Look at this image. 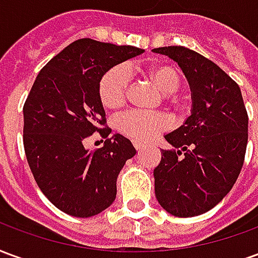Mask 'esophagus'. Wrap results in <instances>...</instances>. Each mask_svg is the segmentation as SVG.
Segmentation results:
<instances>
[{
  "instance_id": "obj_1",
  "label": "esophagus",
  "mask_w": 258,
  "mask_h": 258,
  "mask_svg": "<svg viewBox=\"0 0 258 258\" xmlns=\"http://www.w3.org/2000/svg\"><path fill=\"white\" fill-rule=\"evenodd\" d=\"M133 144H134V148H135V149H137V151H138V152L142 151V149H144V144H141V142H137V141H134Z\"/></svg>"
}]
</instances>
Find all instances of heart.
I'll use <instances>...</instances> for the list:
<instances>
[{
  "mask_svg": "<svg viewBox=\"0 0 258 258\" xmlns=\"http://www.w3.org/2000/svg\"><path fill=\"white\" fill-rule=\"evenodd\" d=\"M148 76L164 92H174L179 87V76L171 66L156 64L148 69ZM130 73L125 66L117 64L102 76L98 84V95L103 106L110 110L118 109L127 99ZM118 130L135 141H151L171 127V118L163 112L131 109L117 120Z\"/></svg>",
  "mask_w": 258,
  "mask_h": 258,
  "instance_id": "heart-1",
  "label": "heart"
}]
</instances>
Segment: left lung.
<instances>
[{
	"mask_svg": "<svg viewBox=\"0 0 258 258\" xmlns=\"http://www.w3.org/2000/svg\"><path fill=\"white\" fill-rule=\"evenodd\" d=\"M175 60L192 92L190 116L164 138L155 195L175 217L200 216L232 189L244 162L247 112L239 85L210 59L185 47L155 48Z\"/></svg>",
	"mask_w": 258,
	"mask_h": 258,
	"instance_id": "obj_1",
	"label": "left lung"
}]
</instances>
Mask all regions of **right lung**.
<instances>
[{"mask_svg": "<svg viewBox=\"0 0 258 258\" xmlns=\"http://www.w3.org/2000/svg\"><path fill=\"white\" fill-rule=\"evenodd\" d=\"M144 49L81 38L53 56L37 76L23 106V145L38 188L69 216L99 214L116 199V181L137 151L123 135L109 137L98 84L109 69ZM105 138L94 152L84 141Z\"/></svg>", "mask_w": 258, "mask_h": 258, "instance_id": "1", "label": "right lung"}]
</instances>
